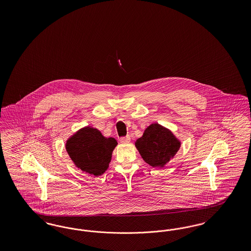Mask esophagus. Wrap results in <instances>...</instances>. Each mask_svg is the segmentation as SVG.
<instances>
[{
    "label": "esophagus",
    "instance_id": "34e87169",
    "mask_svg": "<svg viewBox=\"0 0 251 251\" xmlns=\"http://www.w3.org/2000/svg\"><path fill=\"white\" fill-rule=\"evenodd\" d=\"M120 141L122 144L129 143L131 141V137H130V135H126V136L120 137Z\"/></svg>",
    "mask_w": 251,
    "mask_h": 251
}]
</instances>
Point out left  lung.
<instances>
[{"label":"left lung","instance_id":"1","mask_svg":"<svg viewBox=\"0 0 251 251\" xmlns=\"http://www.w3.org/2000/svg\"><path fill=\"white\" fill-rule=\"evenodd\" d=\"M144 161L152 167H164L177 153L180 142L167 128L158 123L150 125L135 142Z\"/></svg>","mask_w":251,"mask_h":251}]
</instances>
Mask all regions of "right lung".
<instances>
[{
  "instance_id": "right-lung-1",
  "label": "right lung",
  "mask_w": 251,
  "mask_h": 251,
  "mask_svg": "<svg viewBox=\"0 0 251 251\" xmlns=\"http://www.w3.org/2000/svg\"><path fill=\"white\" fill-rule=\"evenodd\" d=\"M117 145L115 138H106L99 130L85 127L67 141L66 150L76 167L99 176L107 169Z\"/></svg>"
}]
</instances>
